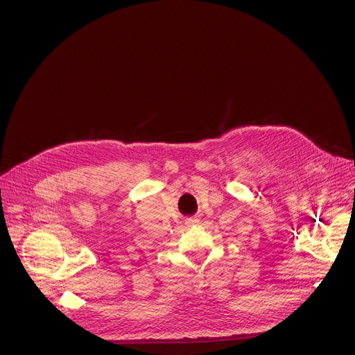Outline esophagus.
<instances>
[{
    "label": "esophagus",
    "mask_w": 355,
    "mask_h": 355,
    "mask_svg": "<svg viewBox=\"0 0 355 355\" xmlns=\"http://www.w3.org/2000/svg\"><path fill=\"white\" fill-rule=\"evenodd\" d=\"M199 223V220L196 219V218H187L185 219V225L187 226H195V225H198Z\"/></svg>",
    "instance_id": "esophagus-1"
}]
</instances>
